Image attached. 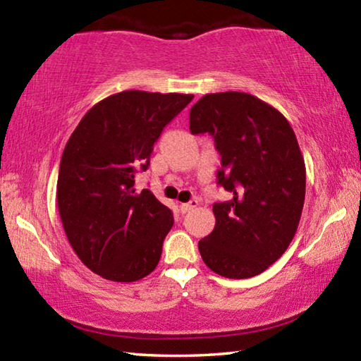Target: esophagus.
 Segmentation results:
<instances>
[{
    "instance_id": "1",
    "label": "esophagus",
    "mask_w": 361,
    "mask_h": 361,
    "mask_svg": "<svg viewBox=\"0 0 361 361\" xmlns=\"http://www.w3.org/2000/svg\"><path fill=\"white\" fill-rule=\"evenodd\" d=\"M197 200L195 199H192L191 202H188V204H181L180 205V210H181V213H188L189 210H192V209H195V207H197Z\"/></svg>"
}]
</instances>
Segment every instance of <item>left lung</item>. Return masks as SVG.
Returning a JSON list of instances; mask_svg holds the SVG:
<instances>
[{
  "label": "left lung",
  "mask_w": 361,
  "mask_h": 361,
  "mask_svg": "<svg viewBox=\"0 0 361 361\" xmlns=\"http://www.w3.org/2000/svg\"><path fill=\"white\" fill-rule=\"evenodd\" d=\"M189 130L215 138L218 183L232 192L213 205L215 229L199 242L200 256L218 276H258L286 252L301 219L305 164L295 132L279 109L245 92L204 95Z\"/></svg>",
  "instance_id": "1"
}]
</instances>
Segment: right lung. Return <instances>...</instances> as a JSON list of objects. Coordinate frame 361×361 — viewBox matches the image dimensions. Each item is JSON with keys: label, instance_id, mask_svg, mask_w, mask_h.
<instances>
[{"label": "right lung", "instance_id": "right-lung-1", "mask_svg": "<svg viewBox=\"0 0 361 361\" xmlns=\"http://www.w3.org/2000/svg\"><path fill=\"white\" fill-rule=\"evenodd\" d=\"M194 95L124 90L97 103L66 143L57 205L71 248L90 271L113 282H137L154 271L173 216L135 173L152 146Z\"/></svg>", "mask_w": 361, "mask_h": 361}]
</instances>
